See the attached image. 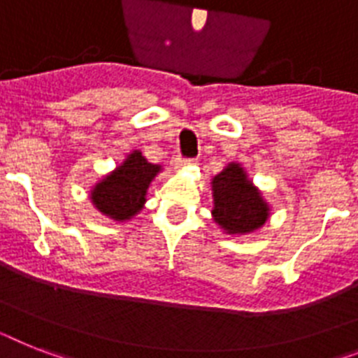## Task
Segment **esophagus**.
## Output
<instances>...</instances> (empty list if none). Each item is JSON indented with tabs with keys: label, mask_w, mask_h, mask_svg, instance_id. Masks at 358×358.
I'll return each instance as SVG.
<instances>
[{
	"label": "esophagus",
	"mask_w": 358,
	"mask_h": 358,
	"mask_svg": "<svg viewBox=\"0 0 358 358\" xmlns=\"http://www.w3.org/2000/svg\"><path fill=\"white\" fill-rule=\"evenodd\" d=\"M196 164V160H193V158H176V160H174V167H176V169H184V167H189V165H194Z\"/></svg>",
	"instance_id": "1"
}]
</instances>
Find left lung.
Wrapping results in <instances>:
<instances>
[{"instance_id": "left-lung-1", "label": "left lung", "mask_w": 358, "mask_h": 358, "mask_svg": "<svg viewBox=\"0 0 358 358\" xmlns=\"http://www.w3.org/2000/svg\"><path fill=\"white\" fill-rule=\"evenodd\" d=\"M213 220L227 235H249L269 218V203L240 164L231 162L211 180Z\"/></svg>"}]
</instances>
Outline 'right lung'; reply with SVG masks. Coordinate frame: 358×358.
<instances>
[{"label":"right lung","mask_w":358,"mask_h":358,"mask_svg":"<svg viewBox=\"0 0 358 358\" xmlns=\"http://www.w3.org/2000/svg\"><path fill=\"white\" fill-rule=\"evenodd\" d=\"M162 171V165L149 164L142 151L129 152L127 158L105 174L91 189V202L103 216L114 222H127L142 211L147 189Z\"/></svg>","instance_id":"obj_1"}]
</instances>
